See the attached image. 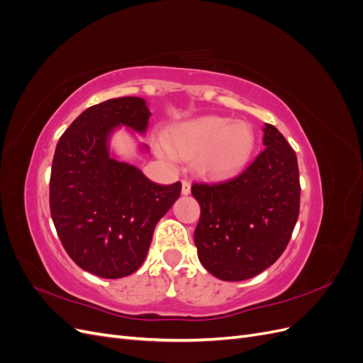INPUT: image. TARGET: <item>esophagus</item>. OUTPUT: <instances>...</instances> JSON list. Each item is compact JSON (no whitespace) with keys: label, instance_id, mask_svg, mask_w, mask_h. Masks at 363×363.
Listing matches in <instances>:
<instances>
[{"label":"esophagus","instance_id":"1","mask_svg":"<svg viewBox=\"0 0 363 363\" xmlns=\"http://www.w3.org/2000/svg\"><path fill=\"white\" fill-rule=\"evenodd\" d=\"M182 194L183 195H189L191 194V183L188 180L182 182Z\"/></svg>","mask_w":363,"mask_h":363}]
</instances>
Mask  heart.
Here are the masks:
<instances>
[{"instance_id":"b5f03b06","label":"heart","mask_w":363,"mask_h":363,"mask_svg":"<svg viewBox=\"0 0 363 363\" xmlns=\"http://www.w3.org/2000/svg\"><path fill=\"white\" fill-rule=\"evenodd\" d=\"M256 131L245 121L207 115L174 125L167 135V147L157 145L159 156L194 159V168L211 180H224L239 174L256 150Z\"/></svg>"}]
</instances>
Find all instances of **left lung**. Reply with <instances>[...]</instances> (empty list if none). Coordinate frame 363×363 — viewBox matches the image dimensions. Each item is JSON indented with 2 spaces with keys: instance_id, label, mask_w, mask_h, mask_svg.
I'll list each match as a JSON object with an SVG mask.
<instances>
[{
  "instance_id": "left-lung-1",
  "label": "left lung",
  "mask_w": 363,
  "mask_h": 363,
  "mask_svg": "<svg viewBox=\"0 0 363 363\" xmlns=\"http://www.w3.org/2000/svg\"><path fill=\"white\" fill-rule=\"evenodd\" d=\"M263 150L250 167L219 184L195 183L201 216L194 242L203 267L224 281L257 276L286 248L300 213L295 151L265 124Z\"/></svg>"
}]
</instances>
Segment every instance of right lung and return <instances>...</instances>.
I'll return each mask as SVG.
<instances>
[{
  "mask_svg": "<svg viewBox=\"0 0 363 363\" xmlns=\"http://www.w3.org/2000/svg\"><path fill=\"white\" fill-rule=\"evenodd\" d=\"M151 116L144 98L95 104L77 118L56 147L50 180L54 227L69 257L103 279H121L144 263L160 218L182 183H152L111 148L116 130L144 135ZM140 152L148 151L138 144Z\"/></svg>",
  "mask_w": 363,
  "mask_h": 363,
  "instance_id": "add662e5",
  "label": "right lung"
}]
</instances>
